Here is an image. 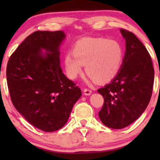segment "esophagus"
I'll return each mask as SVG.
<instances>
[{
	"label": "esophagus",
	"mask_w": 160,
	"mask_h": 160,
	"mask_svg": "<svg viewBox=\"0 0 160 160\" xmlns=\"http://www.w3.org/2000/svg\"><path fill=\"white\" fill-rule=\"evenodd\" d=\"M84 94L85 95H90L92 94V90H90V89H84Z\"/></svg>",
	"instance_id": "esophagus-1"
}]
</instances>
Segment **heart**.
Returning <instances> with one entry per match:
<instances>
[{
    "label": "heart",
    "mask_w": 160,
    "mask_h": 160,
    "mask_svg": "<svg viewBox=\"0 0 160 160\" xmlns=\"http://www.w3.org/2000/svg\"><path fill=\"white\" fill-rule=\"evenodd\" d=\"M123 50L117 41L102 38H85L78 41L72 53L65 56L68 76L75 79L82 72L98 83L111 81L119 71L123 60Z\"/></svg>",
    "instance_id": "b5f03b06"
}]
</instances>
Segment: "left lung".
<instances>
[{
    "label": "left lung",
    "mask_w": 160,
    "mask_h": 160,
    "mask_svg": "<svg viewBox=\"0 0 160 160\" xmlns=\"http://www.w3.org/2000/svg\"><path fill=\"white\" fill-rule=\"evenodd\" d=\"M125 39V54L120 70L111 81L98 90L104 98L99 117L112 129H122L134 122L149 103L154 79L152 58L143 43L128 30H120Z\"/></svg>",
    "instance_id": "8db88e82"
}]
</instances>
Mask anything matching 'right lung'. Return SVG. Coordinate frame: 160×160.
I'll use <instances>...</instances> for the list:
<instances>
[{
    "label": "right lung",
    "mask_w": 160,
    "mask_h": 160,
    "mask_svg": "<svg viewBox=\"0 0 160 160\" xmlns=\"http://www.w3.org/2000/svg\"><path fill=\"white\" fill-rule=\"evenodd\" d=\"M65 35L36 31L11 55L6 79L15 108L27 121L45 132L66 124L81 89L68 78L60 67L59 47ZM41 49L46 51L43 54Z\"/></svg>",
    "instance_id": "right-lung-1"
}]
</instances>
